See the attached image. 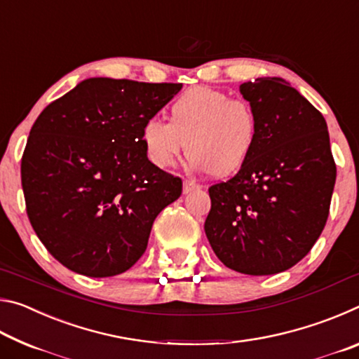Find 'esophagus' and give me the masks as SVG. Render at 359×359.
Segmentation results:
<instances>
[{
  "mask_svg": "<svg viewBox=\"0 0 359 359\" xmlns=\"http://www.w3.org/2000/svg\"><path fill=\"white\" fill-rule=\"evenodd\" d=\"M201 185L199 184H196V182L194 180H190V179H187V180H184V193L185 194H188V193H191V191H196V190H201Z\"/></svg>",
  "mask_w": 359,
  "mask_h": 359,
  "instance_id": "34e87169",
  "label": "esophagus"
}]
</instances>
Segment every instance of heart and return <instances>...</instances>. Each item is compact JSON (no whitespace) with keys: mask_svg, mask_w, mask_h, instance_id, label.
Listing matches in <instances>:
<instances>
[{"mask_svg":"<svg viewBox=\"0 0 359 359\" xmlns=\"http://www.w3.org/2000/svg\"><path fill=\"white\" fill-rule=\"evenodd\" d=\"M259 139L252 104L209 87L182 93L168 120L149 117L141 126L145 155L158 168H171L190 151V166L214 175L238 172L250 160Z\"/></svg>","mask_w":359,"mask_h":359,"instance_id":"1","label":"heart"}]
</instances>
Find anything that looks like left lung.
I'll list each match as a JSON object with an SVG mask.
<instances>
[{"instance_id": "obj_1", "label": "left lung", "mask_w": 359, "mask_h": 359, "mask_svg": "<svg viewBox=\"0 0 359 359\" xmlns=\"http://www.w3.org/2000/svg\"><path fill=\"white\" fill-rule=\"evenodd\" d=\"M241 93L259 121L250 160L209 188L204 223L218 259L241 274L271 276L293 267L323 231L336 163L323 115L282 77H258Z\"/></svg>"}]
</instances>
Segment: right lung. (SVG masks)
Wrapping results in <instances>:
<instances>
[{
    "mask_svg": "<svg viewBox=\"0 0 359 359\" xmlns=\"http://www.w3.org/2000/svg\"><path fill=\"white\" fill-rule=\"evenodd\" d=\"M182 83L90 77L36 118L22 156L29 223L48 253L88 277L128 271L182 180L149 161L141 126Z\"/></svg>",
    "mask_w": 359,
    "mask_h": 359,
    "instance_id": "add662e5",
    "label": "right lung"
}]
</instances>
